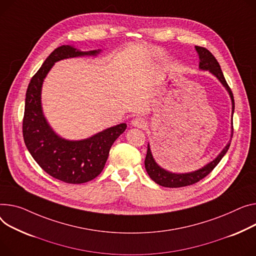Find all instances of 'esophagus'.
I'll return each mask as SVG.
<instances>
[{
    "label": "esophagus",
    "instance_id": "1",
    "mask_svg": "<svg viewBox=\"0 0 256 256\" xmlns=\"http://www.w3.org/2000/svg\"><path fill=\"white\" fill-rule=\"evenodd\" d=\"M132 126H134V128H143L146 126V122L144 120V119L142 117H136L134 118L132 120Z\"/></svg>",
    "mask_w": 256,
    "mask_h": 256
}]
</instances>
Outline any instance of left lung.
Segmentation results:
<instances>
[{"instance_id":"obj_1","label":"left lung","mask_w":256,"mask_h":256,"mask_svg":"<svg viewBox=\"0 0 256 256\" xmlns=\"http://www.w3.org/2000/svg\"><path fill=\"white\" fill-rule=\"evenodd\" d=\"M196 50L198 51V58H200V64H198L200 69L204 70V71H209L210 73H212L221 82V84L224 85L226 90H228V92L230 94V96L232 100V114H234V96L228 86V84L226 83V80L224 76L222 71H221V69H220V66H219L217 60L205 47L196 46ZM230 145V141L224 148V150L219 153V156L215 160H213L211 162H209L205 166H202V168L196 170V171L190 172V173L175 174L172 172L166 171L164 168H160L156 164V162L152 156V153H151V150H150V147L148 144L147 154H146V158H145L146 172L153 181L164 187L177 188V187H184V186L192 185V184L198 182L200 180H202V178H205L207 175H209L213 171V168L219 164L221 158H222L226 153L228 152Z\"/></svg>"}]
</instances>
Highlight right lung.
<instances>
[{
  "label": "right lung",
  "mask_w": 256,
  "mask_h": 256,
  "mask_svg": "<svg viewBox=\"0 0 256 256\" xmlns=\"http://www.w3.org/2000/svg\"><path fill=\"white\" fill-rule=\"evenodd\" d=\"M100 51L84 52L70 45L58 47L45 60L28 86L22 120L26 146L48 175L66 183H85L98 176L105 166L111 146L126 130V124H117L80 141L62 139L50 128L43 114L42 84L54 62L69 58L96 56Z\"/></svg>",
  "instance_id": "add662e5"
}]
</instances>
